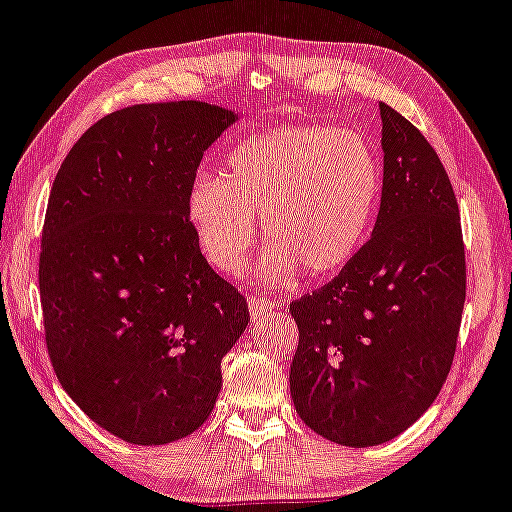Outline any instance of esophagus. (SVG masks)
<instances>
[{
	"instance_id": "esophagus-1",
	"label": "esophagus",
	"mask_w": 512,
	"mask_h": 512,
	"mask_svg": "<svg viewBox=\"0 0 512 512\" xmlns=\"http://www.w3.org/2000/svg\"><path fill=\"white\" fill-rule=\"evenodd\" d=\"M248 307H250V314L255 316V319H262V316L274 312V309L278 307V302L269 300V297H264V295H250Z\"/></svg>"
}]
</instances>
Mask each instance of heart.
Returning <instances> with one entry per match:
<instances>
[{
	"label": "heart",
	"mask_w": 512,
	"mask_h": 512,
	"mask_svg": "<svg viewBox=\"0 0 512 512\" xmlns=\"http://www.w3.org/2000/svg\"><path fill=\"white\" fill-rule=\"evenodd\" d=\"M383 196V167L366 137L345 127L267 129L229 153L224 177H198L189 217L208 260L236 274L260 241L267 281L345 269L366 243Z\"/></svg>",
	"instance_id": "obj_1"
}]
</instances>
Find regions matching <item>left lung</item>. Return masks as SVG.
Wrapping results in <instances>:
<instances>
[{"label":"left lung","mask_w":512,"mask_h":512,"mask_svg":"<svg viewBox=\"0 0 512 512\" xmlns=\"http://www.w3.org/2000/svg\"><path fill=\"white\" fill-rule=\"evenodd\" d=\"M383 198L373 236L333 281L290 302L295 411L342 446L390 442L451 371L465 302L454 186L430 141L380 101Z\"/></svg>","instance_id":"obj_1"}]
</instances>
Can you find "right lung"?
I'll use <instances>...</instances> for the list:
<instances>
[{
  "instance_id": "obj_1",
  "label": "right lung",
  "mask_w": 512,
  "mask_h": 512,
  "mask_svg": "<svg viewBox=\"0 0 512 512\" xmlns=\"http://www.w3.org/2000/svg\"><path fill=\"white\" fill-rule=\"evenodd\" d=\"M236 115L205 101L139 103L70 148L42 226L44 340L63 390L129 444L196 432L248 302L210 267L189 219L203 153Z\"/></svg>"
}]
</instances>
